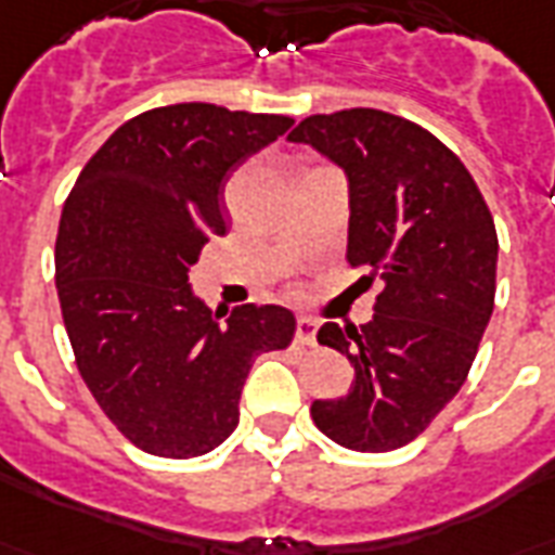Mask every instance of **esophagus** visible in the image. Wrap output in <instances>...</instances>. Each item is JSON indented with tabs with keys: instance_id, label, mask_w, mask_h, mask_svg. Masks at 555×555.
<instances>
[{
	"instance_id": "esophagus-1",
	"label": "esophagus",
	"mask_w": 555,
	"mask_h": 555,
	"mask_svg": "<svg viewBox=\"0 0 555 555\" xmlns=\"http://www.w3.org/2000/svg\"><path fill=\"white\" fill-rule=\"evenodd\" d=\"M314 335H318V320L299 318L297 320V344H302V347H314Z\"/></svg>"
}]
</instances>
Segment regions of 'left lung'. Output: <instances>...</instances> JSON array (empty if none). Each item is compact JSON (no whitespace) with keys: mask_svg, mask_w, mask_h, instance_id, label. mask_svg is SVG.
<instances>
[{"mask_svg":"<svg viewBox=\"0 0 555 555\" xmlns=\"http://www.w3.org/2000/svg\"><path fill=\"white\" fill-rule=\"evenodd\" d=\"M344 167L347 261L382 279L373 320L323 323L318 340L347 356V397L311 417L347 450L409 444L465 385L494 311L496 229L474 176L433 131L376 108L311 114L288 134Z\"/></svg>","mask_w":555,"mask_h":555,"instance_id":"1","label":"left lung"}]
</instances>
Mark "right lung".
Masks as SVG:
<instances>
[{"label":"right lung","instance_id":"obj_1","mask_svg":"<svg viewBox=\"0 0 555 555\" xmlns=\"http://www.w3.org/2000/svg\"><path fill=\"white\" fill-rule=\"evenodd\" d=\"M291 126L208 102L143 111L93 152L64 203L55 285L76 367L143 453L223 444L253 361L294 338L288 309L249 302L220 320L188 285L208 237L225 235L232 170Z\"/></svg>","mask_w":555,"mask_h":555}]
</instances>
